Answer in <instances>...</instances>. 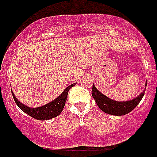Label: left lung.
Masks as SVG:
<instances>
[{
    "label": "left lung",
    "mask_w": 157,
    "mask_h": 157,
    "mask_svg": "<svg viewBox=\"0 0 157 157\" xmlns=\"http://www.w3.org/2000/svg\"><path fill=\"white\" fill-rule=\"evenodd\" d=\"M147 81H146L145 86H147ZM145 89L137 97H135L133 100H127V101H117V100L109 98L104 94L101 93L99 90H97L94 84L92 86L91 95L98 105V107L102 110L103 112L114 115V116H122V115L131 112L139 105V103L141 101L143 96H144Z\"/></svg>",
    "instance_id": "1"
}]
</instances>
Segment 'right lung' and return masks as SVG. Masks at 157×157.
Here are the masks:
<instances>
[{
	"label": "right lung",
	"instance_id": "1",
	"mask_svg": "<svg viewBox=\"0 0 157 157\" xmlns=\"http://www.w3.org/2000/svg\"><path fill=\"white\" fill-rule=\"evenodd\" d=\"M76 83H73V84L67 86L63 91L62 93L57 97V98L53 100L51 102L48 103L46 105L40 106V107L37 108H31L27 107V105H23L22 103L18 101L16 96H15L14 93L12 91V95H13V100H14L16 105L19 107V109L22 111L29 115V116L32 117L35 119L37 120H40V121H44V120H48V119H52L53 117H56L58 115L61 114L62 112V110L64 109V106L66 105V101L67 100V96H68L69 90L74 86Z\"/></svg>",
	"mask_w": 157,
	"mask_h": 157
}]
</instances>
